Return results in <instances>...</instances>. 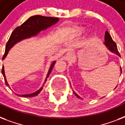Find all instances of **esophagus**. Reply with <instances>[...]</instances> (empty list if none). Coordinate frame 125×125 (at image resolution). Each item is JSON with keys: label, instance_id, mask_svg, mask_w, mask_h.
Wrapping results in <instances>:
<instances>
[{"label": "esophagus", "instance_id": "1", "mask_svg": "<svg viewBox=\"0 0 125 125\" xmlns=\"http://www.w3.org/2000/svg\"><path fill=\"white\" fill-rule=\"evenodd\" d=\"M73 52L71 50L67 52L66 54V56L65 57V60H66L67 61L72 60L73 59Z\"/></svg>", "mask_w": 125, "mask_h": 125}]
</instances>
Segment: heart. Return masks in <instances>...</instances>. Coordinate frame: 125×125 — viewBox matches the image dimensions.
Segmentation results:
<instances>
[{
    "label": "heart",
    "mask_w": 125,
    "mask_h": 125,
    "mask_svg": "<svg viewBox=\"0 0 125 125\" xmlns=\"http://www.w3.org/2000/svg\"><path fill=\"white\" fill-rule=\"evenodd\" d=\"M80 32H82V31H83V30H82V29H80Z\"/></svg>",
    "instance_id": "b5f03b06"
}]
</instances>
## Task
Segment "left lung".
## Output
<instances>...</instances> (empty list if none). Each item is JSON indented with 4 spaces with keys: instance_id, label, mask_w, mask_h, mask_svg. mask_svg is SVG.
Listing matches in <instances>:
<instances>
[{
    "instance_id": "8db88e82",
    "label": "left lung",
    "mask_w": 125,
    "mask_h": 125,
    "mask_svg": "<svg viewBox=\"0 0 125 125\" xmlns=\"http://www.w3.org/2000/svg\"><path fill=\"white\" fill-rule=\"evenodd\" d=\"M104 40V44L106 45V47H108L112 52L115 53L116 54L120 56V54H119L118 50H117V47L116 43L114 42V40H112V37H111V36L110 35V34H109L108 31H106V32H105ZM73 93H74V95H76L78 98L80 99V96H78L74 91H73Z\"/></svg>"
}]
</instances>
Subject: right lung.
<instances>
[{
	"mask_svg": "<svg viewBox=\"0 0 125 125\" xmlns=\"http://www.w3.org/2000/svg\"><path fill=\"white\" fill-rule=\"evenodd\" d=\"M59 19L58 17H46L42 16V15H34L29 17L27 20L24 22H23L21 25L17 26V28H15V30L13 31V32L11 34L10 37L9 38L8 41L7 42L6 45V49H5L4 54L3 56L2 59H4L6 56L9 50L13 46V45L19 42V41L22 40H24L25 38H30L31 36H36L41 31V30H45L47 27L52 26V24H54L58 21ZM56 63V62L52 63L49 71L47 74V78H48L49 74L52 70L54 65ZM2 73L3 74V76L4 78L5 83L6 85L9 87V85L6 79V76L4 74V67L2 66ZM47 80V79H46ZM10 89V87H9ZM42 87L40 89H39L38 91L35 93L29 94V95H19L16 94L17 96L23 97H32L37 95L40 91H42Z\"/></svg>",
	"mask_w": 125,
	"mask_h": 125,
	"instance_id": "right-lung-1",
	"label": "right lung"
}]
</instances>
